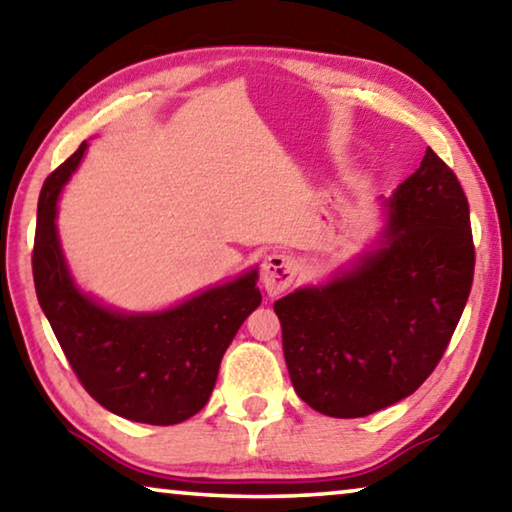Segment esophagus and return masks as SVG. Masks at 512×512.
Masks as SVG:
<instances>
[{
    "instance_id": "1",
    "label": "esophagus",
    "mask_w": 512,
    "mask_h": 512,
    "mask_svg": "<svg viewBox=\"0 0 512 512\" xmlns=\"http://www.w3.org/2000/svg\"><path fill=\"white\" fill-rule=\"evenodd\" d=\"M261 276H263V286L267 290V295L270 297L281 295V292H286L290 288V283L295 281L297 276L295 258L274 251V254H270L263 261Z\"/></svg>"
}]
</instances>
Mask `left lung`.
Instances as JSON below:
<instances>
[{"label":"left lung","instance_id":"1","mask_svg":"<svg viewBox=\"0 0 512 512\" xmlns=\"http://www.w3.org/2000/svg\"><path fill=\"white\" fill-rule=\"evenodd\" d=\"M379 236L322 283L274 304L297 395L329 417H365L420 388L445 354L474 276L469 204L426 149L381 199Z\"/></svg>","mask_w":512,"mask_h":512}]
</instances>
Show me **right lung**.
<instances>
[{
    "label": "right lung",
    "mask_w": 512,
    "mask_h": 512,
    "mask_svg": "<svg viewBox=\"0 0 512 512\" xmlns=\"http://www.w3.org/2000/svg\"><path fill=\"white\" fill-rule=\"evenodd\" d=\"M88 142L49 174L38 199L33 283L83 388L131 422L170 426L206 406L224 351L261 306L258 267L158 311H122L83 290L58 238V199Z\"/></svg>",
    "instance_id": "add662e5"
}]
</instances>
